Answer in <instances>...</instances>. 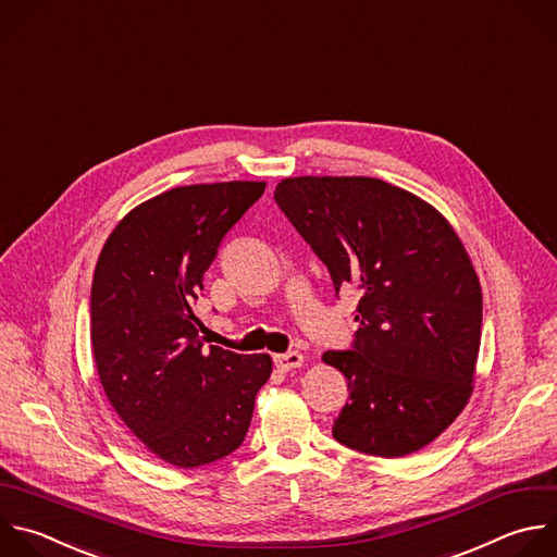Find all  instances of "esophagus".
<instances>
[{"mask_svg": "<svg viewBox=\"0 0 557 557\" xmlns=\"http://www.w3.org/2000/svg\"><path fill=\"white\" fill-rule=\"evenodd\" d=\"M273 360H275L277 369H282V372H288V369L301 367L304 356L299 351H286V354H277Z\"/></svg>", "mask_w": 557, "mask_h": 557, "instance_id": "34e87169", "label": "esophagus"}]
</instances>
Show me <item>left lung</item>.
Masks as SVG:
<instances>
[{
  "label": "left lung",
  "instance_id": "left-lung-1",
  "mask_svg": "<svg viewBox=\"0 0 557 557\" xmlns=\"http://www.w3.org/2000/svg\"><path fill=\"white\" fill-rule=\"evenodd\" d=\"M273 199L336 295L360 293L351 347L323 354L349 389L334 440L387 459L424 448L463 411L481 343V286L459 236L426 201L372 176L284 178Z\"/></svg>",
  "mask_w": 557,
  "mask_h": 557
}]
</instances>
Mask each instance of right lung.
<instances>
[{"mask_svg":"<svg viewBox=\"0 0 557 557\" xmlns=\"http://www.w3.org/2000/svg\"><path fill=\"white\" fill-rule=\"evenodd\" d=\"M264 181L183 185L128 212L91 284V347L102 389L146 448L176 468L232 455L271 376L269 354L206 347L193 312L227 232Z\"/></svg>","mask_w":557,"mask_h":557,"instance_id":"add662e5","label":"right lung"}]
</instances>
